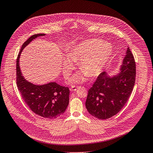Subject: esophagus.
<instances>
[{
	"mask_svg": "<svg viewBox=\"0 0 153 153\" xmlns=\"http://www.w3.org/2000/svg\"><path fill=\"white\" fill-rule=\"evenodd\" d=\"M79 88V86H73L72 87H71L70 88V90L71 91H76V90Z\"/></svg>",
	"mask_w": 153,
	"mask_h": 153,
	"instance_id": "obj_1",
	"label": "esophagus"
}]
</instances>
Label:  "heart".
<instances>
[{
    "label": "heart",
    "mask_w": 153,
    "mask_h": 153,
    "mask_svg": "<svg viewBox=\"0 0 153 153\" xmlns=\"http://www.w3.org/2000/svg\"><path fill=\"white\" fill-rule=\"evenodd\" d=\"M112 46L100 39H89L77 45L67 53L68 59L63 62V74L69 77L74 65L71 61L78 62V67L84 74H77L71 82H80L85 79L86 75L93 78L98 76L103 69L112 54Z\"/></svg>",
    "instance_id": "heart-1"
}]
</instances>
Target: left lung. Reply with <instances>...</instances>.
I'll return each instance as SVG.
<instances>
[{"mask_svg":"<svg viewBox=\"0 0 153 153\" xmlns=\"http://www.w3.org/2000/svg\"><path fill=\"white\" fill-rule=\"evenodd\" d=\"M135 69L134 55L128 48L118 75L110 77L105 72H101L88 90L85 105L89 114L101 120L108 119L118 114L132 93Z\"/></svg>","mask_w":153,"mask_h":153,"instance_id":"left-lung-1","label":"left lung"}]
</instances>
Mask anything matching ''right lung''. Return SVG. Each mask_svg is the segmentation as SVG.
<instances>
[{
    "label": "right lung",
    "mask_w": 153,
    "mask_h": 153,
    "mask_svg": "<svg viewBox=\"0 0 153 153\" xmlns=\"http://www.w3.org/2000/svg\"><path fill=\"white\" fill-rule=\"evenodd\" d=\"M43 35L45 34H35L22 44L16 60V84L22 99L32 111L42 117L55 119L64 114L69 105V88L56 82L38 86L27 82L22 75L19 63L23 48L33 39Z\"/></svg>",
    "instance_id": "1"
}]
</instances>
